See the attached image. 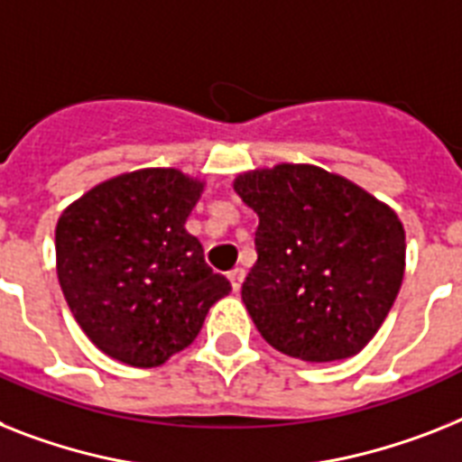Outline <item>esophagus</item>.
<instances>
[{"label": "esophagus", "instance_id": "34e87169", "mask_svg": "<svg viewBox=\"0 0 462 462\" xmlns=\"http://www.w3.org/2000/svg\"><path fill=\"white\" fill-rule=\"evenodd\" d=\"M243 281H245V272H243V269H234V272H228V283H231L234 292L240 291Z\"/></svg>", "mask_w": 462, "mask_h": 462}]
</instances>
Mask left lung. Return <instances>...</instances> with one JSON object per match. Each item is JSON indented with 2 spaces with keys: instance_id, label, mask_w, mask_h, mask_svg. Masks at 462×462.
Wrapping results in <instances>:
<instances>
[{
  "instance_id": "1",
  "label": "left lung",
  "mask_w": 462,
  "mask_h": 462,
  "mask_svg": "<svg viewBox=\"0 0 462 462\" xmlns=\"http://www.w3.org/2000/svg\"><path fill=\"white\" fill-rule=\"evenodd\" d=\"M259 217L243 302L269 345L309 364L359 354L402 288L406 236L387 205L314 165L234 181Z\"/></svg>"
}]
</instances>
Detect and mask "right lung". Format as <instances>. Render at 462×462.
<instances>
[{
  "instance_id": "add662e5",
  "label": "right lung",
  "mask_w": 462,
  "mask_h": 462,
  "mask_svg": "<svg viewBox=\"0 0 462 462\" xmlns=\"http://www.w3.org/2000/svg\"><path fill=\"white\" fill-rule=\"evenodd\" d=\"M200 193L196 179L153 167L94 186L60 215V291L87 337L116 361L165 364L231 292L184 228Z\"/></svg>"
}]
</instances>
